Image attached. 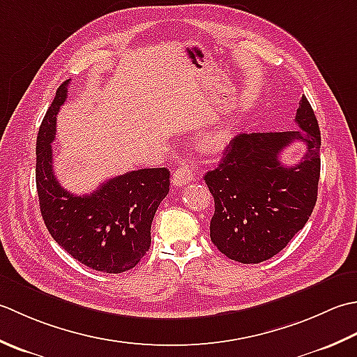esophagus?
I'll return each instance as SVG.
<instances>
[{
    "label": "esophagus",
    "mask_w": 357,
    "mask_h": 357,
    "mask_svg": "<svg viewBox=\"0 0 357 357\" xmlns=\"http://www.w3.org/2000/svg\"><path fill=\"white\" fill-rule=\"evenodd\" d=\"M195 178V172L192 168H188V166H185V168H178L176 172H174L172 176V185L176 188H180L183 186L186 183H189V181H192Z\"/></svg>",
    "instance_id": "1"
}]
</instances>
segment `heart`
<instances>
[{
	"label": "heart",
	"instance_id": "b5f03b06",
	"mask_svg": "<svg viewBox=\"0 0 357 357\" xmlns=\"http://www.w3.org/2000/svg\"><path fill=\"white\" fill-rule=\"evenodd\" d=\"M227 143H228L227 134H225L220 129L213 130V132L206 134L205 138H203V148L209 152L222 151L225 146H227Z\"/></svg>",
	"mask_w": 357,
	"mask_h": 357
}]
</instances>
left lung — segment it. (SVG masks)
<instances>
[{"label": "left lung", "instance_id": "left-lung-1", "mask_svg": "<svg viewBox=\"0 0 357 357\" xmlns=\"http://www.w3.org/2000/svg\"><path fill=\"white\" fill-rule=\"evenodd\" d=\"M296 123L302 130L236 135L219 168L205 174L215 208L209 236L231 260L271 259L310 219L321 177V130L305 96ZM297 139L307 144V154L285 167L280 154Z\"/></svg>", "mask_w": 357, "mask_h": 357}]
</instances>
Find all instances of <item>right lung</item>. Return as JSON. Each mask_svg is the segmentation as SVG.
I'll list each match as a JSON object with an SVG mask.
<instances>
[{"label": "right lung", "mask_w": 357, "mask_h": 357, "mask_svg": "<svg viewBox=\"0 0 357 357\" xmlns=\"http://www.w3.org/2000/svg\"><path fill=\"white\" fill-rule=\"evenodd\" d=\"M68 86L69 79L56 89L36 137L35 174L43 220L55 242L79 264L109 274L125 273L149 250L151 223L169 192V171H130L84 195L66 191L54 172L52 142Z\"/></svg>", "instance_id": "obj_1"}]
</instances>
